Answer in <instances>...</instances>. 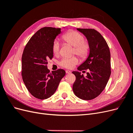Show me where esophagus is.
Here are the masks:
<instances>
[{
    "instance_id": "34e87169",
    "label": "esophagus",
    "mask_w": 133,
    "mask_h": 133,
    "mask_svg": "<svg viewBox=\"0 0 133 133\" xmlns=\"http://www.w3.org/2000/svg\"><path fill=\"white\" fill-rule=\"evenodd\" d=\"M71 73V71L70 70H66V74H70Z\"/></svg>"
}]
</instances>
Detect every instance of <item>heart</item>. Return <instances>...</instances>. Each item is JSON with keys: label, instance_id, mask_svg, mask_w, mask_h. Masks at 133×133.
<instances>
[{"label": "heart", "instance_id": "heart-1", "mask_svg": "<svg viewBox=\"0 0 133 133\" xmlns=\"http://www.w3.org/2000/svg\"><path fill=\"white\" fill-rule=\"evenodd\" d=\"M63 39L66 43L74 46V53H76L80 57L84 58L87 57L89 51V45L84 42V37L75 31H70L64 34ZM60 51V43L58 41H55L52 45V51L54 55H58ZM78 63V59L76 57L64 58L60 62L59 64L66 68H73Z\"/></svg>", "mask_w": 133, "mask_h": 133}]
</instances>
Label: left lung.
Listing matches in <instances>:
<instances>
[{
    "mask_svg": "<svg viewBox=\"0 0 133 133\" xmlns=\"http://www.w3.org/2000/svg\"><path fill=\"white\" fill-rule=\"evenodd\" d=\"M76 30L86 37L89 48L87 58L78 67L79 71L89 69L84 76L77 71L72 73L76 80L73 86L75 95L83 100L97 97L105 88L111 74L110 53L105 40L98 31L92 29Z\"/></svg>",
    "mask_w": 133,
    "mask_h": 133,
    "instance_id": "obj_1",
    "label": "left lung"
}]
</instances>
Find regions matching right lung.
<instances>
[{
    "label": "right lung",
    "instance_id": "1",
    "mask_svg": "<svg viewBox=\"0 0 133 133\" xmlns=\"http://www.w3.org/2000/svg\"><path fill=\"white\" fill-rule=\"evenodd\" d=\"M60 33V28H41L30 39L24 49L22 78L28 91L36 98L45 99L50 97L65 75L63 69L50 73L47 66L48 60L53 57L52 45Z\"/></svg>",
    "mask_w": 133,
    "mask_h": 133
}]
</instances>
